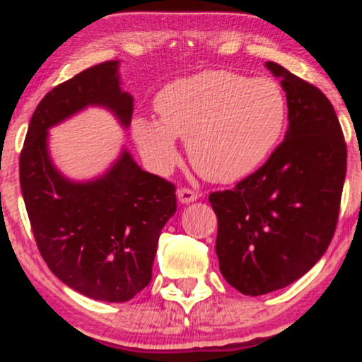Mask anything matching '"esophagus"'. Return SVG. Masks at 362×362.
Returning <instances> with one entry per match:
<instances>
[{
  "label": "esophagus",
  "instance_id": "esophagus-1",
  "mask_svg": "<svg viewBox=\"0 0 362 362\" xmlns=\"http://www.w3.org/2000/svg\"><path fill=\"white\" fill-rule=\"evenodd\" d=\"M177 197H178V202H182V204H190V202L197 201V192H194L192 189H178L177 192Z\"/></svg>",
  "mask_w": 362,
  "mask_h": 362
}]
</instances>
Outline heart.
I'll return each mask as SVG.
<instances>
[{
    "mask_svg": "<svg viewBox=\"0 0 362 362\" xmlns=\"http://www.w3.org/2000/svg\"><path fill=\"white\" fill-rule=\"evenodd\" d=\"M160 120L132 124L136 143L149 163L167 172L177 163L175 138L187 139L190 161L207 180L250 175L279 143L288 103L271 78L204 71L165 86L156 97Z\"/></svg>",
    "mask_w": 362,
    "mask_h": 362,
    "instance_id": "obj_1",
    "label": "heart"
}]
</instances>
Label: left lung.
<instances>
[{
    "mask_svg": "<svg viewBox=\"0 0 362 362\" xmlns=\"http://www.w3.org/2000/svg\"><path fill=\"white\" fill-rule=\"evenodd\" d=\"M265 66L286 91L284 141L233 190L209 195L218 216L219 271L248 296L293 284L322 259L337 226L347 170L330 100L276 62Z\"/></svg>",
    "mask_w": 362,
    "mask_h": 362,
    "instance_id": "1",
    "label": "left lung"
}]
</instances>
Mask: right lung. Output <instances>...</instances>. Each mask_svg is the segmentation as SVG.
<instances>
[{
    "label": "right lung",
    "instance_id": "1",
    "mask_svg": "<svg viewBox=\"0 0 362 362\" xmlns=\"http://www.w3.org/2000/svg\"><path fill=\"white\" fill-rule=\"evenodd\" d=\"M91 105L105 107L129 127L134 105L120 90L119 61L91 66L40 100L20 153V187L54 276L93 300L124 303L151 281L160 233L177 211L175 185L144 172L127 149L93 180L61 175L49 155L47 131Z\"/></svg>",
    "mask_w": 362,
    "mask_h": 362
}]
</instances>
